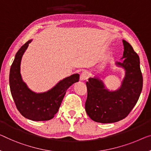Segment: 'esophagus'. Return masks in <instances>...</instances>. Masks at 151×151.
Instances as JSON below:
<instances>
[{"label": "esophagus", "mask_w": 151, "mask_h": 151, "mask_svg": "<svg viewBox=\"0 0 151 151\" xmlns=\"http://www.w3.org/2000/svg\"><path fill=\"white\" fill-rule=\"evenodd\" d=\"M88 77H89V73L86 71H84V72H83L81 74L80 80L81 81H85V80L87 79Z\"/></svg>", "instance_id": "obj_1"}]
</instances>
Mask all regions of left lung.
I'll return each instance as SVG.
<instances>
[{"instance_id": "left-lung-1", "label": "left lung", "mask_w": 151, "mask_h": 151, "mask_svg": "<svg viewBox=\"0 0 151 151\" xmlns=\"http://www.w3.org/2000/svg\"><path fill=\"white\" fill-rule=\"evenodd\" d=\"M122 61L116 66L125 70L120 87L110 91L98 77L86 82L87 98L85 111L92 120L102 123H115L125 118L138 102L143 85L140 58L129 42L123 40Z\"/></svg>"}]
</instances>
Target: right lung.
Instances as JSON below:
<instances>
[{"label":"right lung","instance_id":"add662e5","mask_svg":"<svg viewBox=\"0 0 151 151\" xmlns=\"http://www.w3.org/2000/svg\"><path fill=\"white\" fill-rule=\"evenodd\" d=\"M32 39L22 46L11 66L9 86L11 95L19 112L26 119L35 121H48L54 117L61 105L66 90L79 80V75L74 74L60 81L48 91L37 93L24 81L20 73L22 56Z\"/></svg>","mask_w":151,"mask_h":151}]
</instances>
